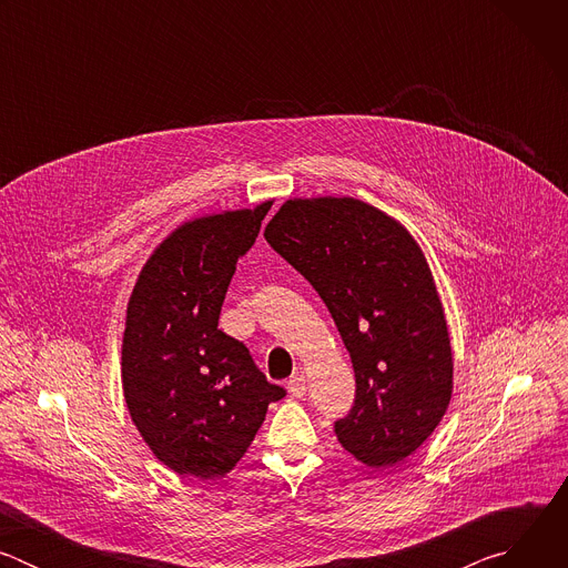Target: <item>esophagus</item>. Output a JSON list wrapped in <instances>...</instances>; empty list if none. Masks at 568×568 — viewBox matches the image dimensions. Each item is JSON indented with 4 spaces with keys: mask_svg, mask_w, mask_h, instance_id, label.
Returning a JSON list of instances; mask_svg holds the SVG:
<instances>
[{
    "mask_svg": "<svg viewBox=\"0 0 568 568\" xmlns=\"http://www.w3.org/2000/svg\"><path fill=\"white\" fill-rule=\"evenodd\" d=\"M287 390H290L294 397H301V395H305V390H307V384H305V375H301V373L292 375V377L287 379Z\"/></svg>",
    "mask_w": 568,
    "mask_h": 568,
    "instance_id": "esophagus-1",
    "label": "esophagus"
}]
</instances>
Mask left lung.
<instances>
[{"label": "left lung", "instance_id": "1", "mask_svg": "<svg viewBox=\"0 0 568 568\" xmlns=\"http://www.w3.org/2000/svg\"><path fill=\"white\" fill-rule=\"evenodd\" d=\"M265 240L331 310L355 371L337 440L368 467L412 456L440 425L454 355L432 267L399 220L355 197H290Z\"/></svg>", "mask_w": 568, "mask_h": 568}]
</instances>
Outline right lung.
I'll return each instance as SVG.
<instances>
[{
    "instance_id": "add662e5",
    "label": "right lung",
    "mask_w": 568,
    "mask_h": 568,
    "mask_svg": "<svg viewBox=\"0 0 568 568\" xmlns=\"http://www.w3.org/2000/svg\"><path fill=\"white\" fill-rule=\"evenodd\" d=\"M270 206L180 224L152 250L128 301V412L156 460L182 476H226L254 443L270 402L285 395L245 344L217 331L235 263L252 250Z\"/></svg>"
}]
</instances>
